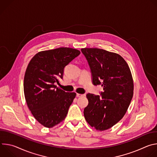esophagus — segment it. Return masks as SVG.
Here are the masks:
<instances>
[{
  "instance_id": "obj_1",
  "label": "esophagus",
  "mask_w": 157,
  "mask_h": 157,
  "mask_svg": "<svg viewBox=\"0 0 157 157\" xmlns=\"http://www.w3.org/2000/svg\"><path fill=\"white\" fill-rule=\"evenodd\" d=\"M85 96V94H76V96L77 97H78V98H79V97H82V96Z\"/></svg>"
}]
</instances>
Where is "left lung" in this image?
I'll list each match as a JSON object with an SVG mask.
<instances>
[{"label":"left lung","mask_w":157,"mask_h":157,"mask_svg":"<svg viewBox=\"0 0 157 157\" xmlns=\"http://www.w3.org/2000/svg\"><path fill=\"white\" fill-rule=\"evenodd\" d=\"M92 73L94 85L101 84V96L88 93L84 109L87 122L104 131L116 124L125 114L133 94L129 66L119 54L96 48H82Z\"/></svg>","instance_id":"left-lung-1"}]
</instances>
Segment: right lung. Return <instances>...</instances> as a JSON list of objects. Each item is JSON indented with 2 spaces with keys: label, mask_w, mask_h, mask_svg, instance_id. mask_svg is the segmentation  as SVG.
Returning <instances> with one entry per match:
<instances>
[{
  "label": "right lung",
  "mask_w": 157,
  "mask_h": 157,
  "mask_svg": "<svg viewBox=\"0 0 157 157\" xmlns=\"http://www.w3.org/2000/svg\"><path fill=\"white\" fill-rule=\"evenodd\" d=\"M80 53L66 47L42 51L28 64L24 81L25 100L33 117L45 127L52 128L65 119L76 96L55 83L63 78L64 67Z\"/></svg>",
  "instance_id": "obj_1"
}]
</instances>
